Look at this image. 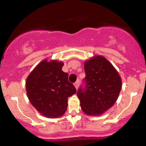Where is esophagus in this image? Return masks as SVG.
<instances>
[{"label":"esophagus","mask_w":146,"mask_h":146,"mask_svg":"<svg viewBox=\"0 0 146 146\" xmlns=\"http://www.w3.org/2000/svg\"><path fill=\"white\" fill-rule=\"evenodd\" d=\"M79 80H78V81L77 82H75V84H74V86H75V88H76V90H78V88H79Z\"/></svg>","instance_id":"34e87169"}]
</instances>
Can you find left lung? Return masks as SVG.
<instances>
[{"instance_id":"obj_1","label":"left lung","mask_w":146,"mask_h":146,"mask_svg":"<svg viewBox=\"0 0 146 146\" xmlns=\"http://www.w3.org/2000/svg\"><path fill=\"white\" fill-rule=\"evenodd\" d=\"M86 85L78 91L82 111L99 116L111 108L121 89V79L116 68L104 56H95L84 62Z\"/></svg>"}]
</instances>
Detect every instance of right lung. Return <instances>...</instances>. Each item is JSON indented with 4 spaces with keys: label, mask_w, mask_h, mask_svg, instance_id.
I'll return each mask as SVG.
<instances>
[{
    "label": "right lung",
    "mask_w": 146,
    "mask_h": 146,
    "mask_svg": "<svg viewBox=\"0 0 146 146\" xmlns=\"http://www.w3.org/2000/svg\"><path fill=\"white\" fill-rule=\"evenodd\" d=\"M63 62L45 59L29 73L26 80L29 102L43 116L58 118L67 109L68 98L76 89L68 80V73L62 71Z\"/></svg>",
    "instance_id": "obj_1"
}]
</instances>
